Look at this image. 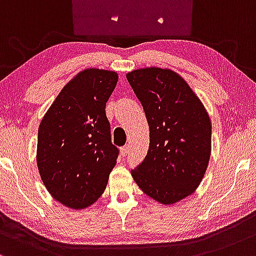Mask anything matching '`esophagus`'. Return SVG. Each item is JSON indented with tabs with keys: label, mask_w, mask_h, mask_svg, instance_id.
Returning <instances> with one entry per match:
<instances>
[{
	"label": "esophagus",
	"mask_w": 256,
	"mask_h": 256,
	"mask_svg": "<svg viewBox=\"0 0 256 256\" xmlns=\"http://www.w3.org/2000/svg\"><path fill=\"white\" fill-rule=\"evenodd\" d=\"M128 152H129V146L128 145H126V146H123V148H120V154H122L123 157L127 156Z\"/></svg>",
	"instance_id": "1"
}]
</instances>
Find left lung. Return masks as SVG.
<instances>
[{"instance_id":"1","label":"left lung","mask_w":256,"mask_h":256,"mask_svg":"<svg viewBox=\"0 0 256 256\" xmlns=\"http://www.w3.org/2000/svg\"><path fill=\"white\" fill-rule=\"evenodd\" d=\"M150 128V146L132 176L146 196L164 206L185 200L204 178L212 154V122L188 83L170 68L127 74Z\"/></svg>"}]
</instances>
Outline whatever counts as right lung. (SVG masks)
Masks as SVG:
<instances>
[{"label": "right lung", "instance_id": "add662e5", "mask_svg": "<svg viewBox=\"0 0 256 256\" xmlns=\"http://www.w3.org/2000/svg\"><path fill=\"white\" fill-rule=\"evenodd\" d=\"M118 74L80 71L64 86L40 123L36 162L50 196L81 210L104 194L118 150L111 142L105 114Z\"/></svg>", "mask_w": 256, "mask_h": 256}]
</instances>
